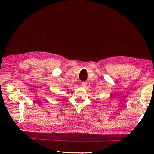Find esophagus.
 Instances as JSON below:
<instances>
[{
	"label": "esophagus",
	"instance_id": "34e87169",
	"mask_svg": "<svg viewBox=\"0 0 154 154\" xmlns=\"http://www.w3.org/2000/svg\"><path fill=\"white\" fill-rule=\"evenodd\" d=\"M81 86L84 88H85L86 86H87V82H82L81 83Z\"/></svg>",
	"mask_w": 154,
	"mask_h": 154
}]
</instances>
